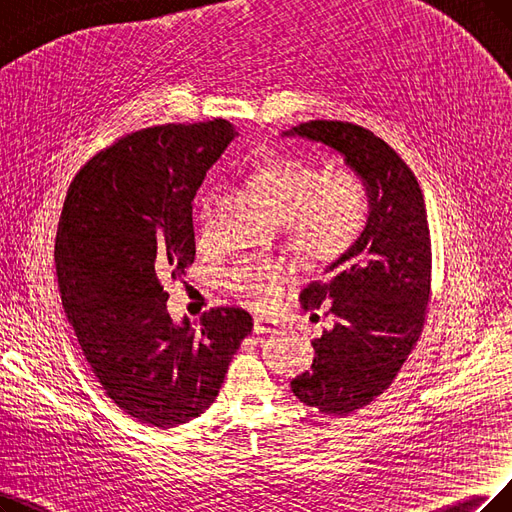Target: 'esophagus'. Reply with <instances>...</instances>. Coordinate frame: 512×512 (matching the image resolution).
I'll return each instance as SVG.
<instances>
[{"label": "esophagus", "instance_id": "1", "mask_svg": "<svg viewBox=\"0 0 512 512\" xmlns=\"http://www.w3.org/2000/svg\"><path fill=\"white\" fill-rule=\"evenodd\" d=\"M279 321L273 317H256L254 319V332L256 334H267V332H277Z\"/></svg>", "mask_w": 512, "mask_h": 512}]
</instances>
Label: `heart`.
Segmentation results:
<instances>
[{"label":"heart","instance_id":"heart-1","mask_svg":"<svg viewBox=\"0 0 512 512\" xmlns=\"http://www.w3.org/2000/svg\"><path fill=\"white\" fill-rule=\"evenodd\" d=\"M250 185L275 216L304 264L336 262L359 241L372 216V195L351 166L323 168L309 155L273 153L250 172ZM203 199L199 224L206 218ZM283 269L269 258H243L227 273L229 290L252 306H267Z\"/></svg>","mask_w":512,"mask_h":512}]
</instances>
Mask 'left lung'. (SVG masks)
<instances>
[{
  "label": "left lung",
  "instance_id": "8db88e82",
  "mask_svg": "<svg viewBox=\"0 0 512 512\" xmlns=\"http://www.w3.org/2000/svg\"><path fill=\"white\" fill-rule=\"evenodd\" d=\"M285 134L340 151L372 195L359 241L300 292L302 309L327 304L334 323L315 338L311 372L296 376L292 391L323 414L346 416L393 384L420 340L433 269L424 195L399 153L351 121L313 119Z\"/></svg>",
  "mask_w": 512,
  "mask_h": 512
}]
</instances>
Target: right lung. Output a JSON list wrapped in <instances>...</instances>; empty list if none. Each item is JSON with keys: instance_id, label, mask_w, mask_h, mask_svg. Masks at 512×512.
I'll return each instance as SVG.
<instances>
[{"instance_id": "right-lung-1", "label": "right lung", "mask_w": 512, "mask_h": 512, "mask_svg": "<svg viewBox=\"0 0 512 512\" xmlns=\"http://www.w3.org/2000/svg\"><path fill=\"white\" fill-rule=\"evenodd\" d=\"M237 136L227 119L117 138L81 168L56 233L65 313L94 376L132 418L168 428L203 414L254 321L239 306L174 323L163 279L195 260L193 199Z\"/></svg>"}]
</instances>
